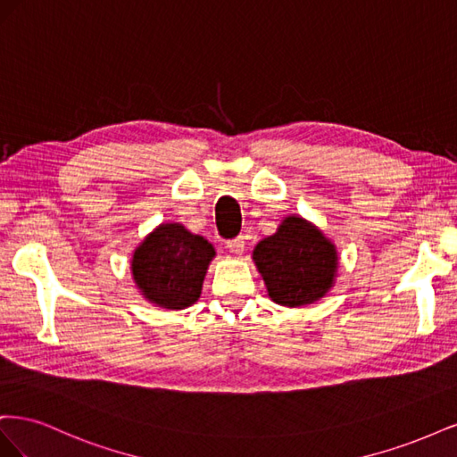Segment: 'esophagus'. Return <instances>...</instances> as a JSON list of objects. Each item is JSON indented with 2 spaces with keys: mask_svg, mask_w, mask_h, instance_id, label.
Listing matches in <instances>:
<instances>
[{
  "mask_svg": "<svg viewBox=\"0 0 457 457\" xmlns=\"http://www.w3.org/2000/svg\"><path fill=\"white\" fill-rule=\"evenodd\" d=\"M227 247L234 255H242L244 253V247H245V242H244L242 237H238V238H234V240H228Z\"/></svg>",
  "mask_w": 457,
  "mask_h": 457,
  "instance_id": "obj_1",
  "label": "esophagus"
}]
</instances>
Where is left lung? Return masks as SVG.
<instances>
[{
	"instance_id": "left-lung-1",
	"label": "left lung",
	"mask_w": 457,
	"mask_h": 457,
	"mask_svg": "<svg viewBox=\"0 0 457 457\" xmlns=\"http://www.w3.org/2000/svg\"><path fill=\"white\" fill-rule=\"evenodd\" d=\"M253 261L269 295L284 307H301L328 294L337 269L336 247L301 217H286L272 237L261 240Z\"/></svg>"
}]
</instances>
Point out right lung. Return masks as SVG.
Returning <instances> with one entry per match:
<instances>
[{
  "instance_id": "add662e5",
  "label": "right lung",
  "mask_w": 457,
  "mask_h": 457,
  "mask_svg": "<svg viewBox=\"0 0 457 457\" xmlns=\"http://www.w3.org/2000/svg\"><path fill=\"white\" fill-rule=\"evenodd\" d=\"M213 255V245L183 225H160L135 250L133 278L150 303L171 311L187 309L198 301Z\"/></svg>"
}]
</instances>
